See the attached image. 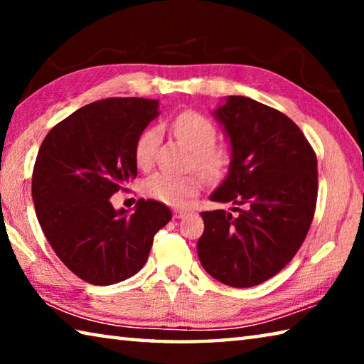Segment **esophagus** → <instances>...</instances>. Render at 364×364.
Wrapping results in <instances>:
<instances>
[{"label":"esophagus","instance_id":"obj_1","mask_svg":"<svg viewBox=\"0 0 364 364\" xmlns=\"http://www.w3.org/2000/svg\"><path fill=\"white\" fill-rule=\"evenodd\" d=\"M186 215V210H175V218H183Z\"/></svg>","mask_w":364,"mask_h":364}]
</instances>
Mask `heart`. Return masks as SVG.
I'll use <instances>...</instances> for the list:
<instances>
[{
	"instance_id": "obj_1",
	"label": "heart",
	"mask_w": 364,
	"mask_h": 364,
	"mask_svg": "<svg viewBox=\"0 0 364 364\" xmlns=\"http://www.w3.org/2000/svg\"><path fill=\"white\" fill-rule=\"evenodd\" d=\"M171 130L176 138L183 141L193 151L194 165L202 173L217 178L225 173L230 164V152L225 147L213 146L217 139V128L204 114L197 110H183L171 122ZM160 141L157 127H151L141 133L134 146V160L139 168H149ZM202 186L199 175H173L159 171L147 178L146 193L154 199L171 207H183L188 204Z\"/></svg>"
}]
</instances>
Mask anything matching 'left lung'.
Returning <instances> with one entry per match:
<instances>
[{"label": "left lung", "mask_w": 364, "mask_h": 364, "mask_svg": "<svg viewBox=\"0 0 364 364\" xmlns=\"http://www.w3.org/2000/svg\"><path fill=\"white\" fill-rule=\"evenodd\" d=\"M231 143L225 181L210 196L232 212H202L197 254L208 274L231 287L262 284L304 244L316 208V154L279 110L228 96L215 110Z\"/></svg>", "instance_id": "left-lung-1"}]
</instances>
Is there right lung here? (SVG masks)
I'll list each match as a JSON object with an SVG mask.
<instances>
[{
  "mask_svg": "<svg viewBox=\"0 0 364 364\" xmlns=\"http://www.w3.org/2000/svg\"><path fill=\"white\" fill-rule=\"evenodd\" d=\"M159 115V101L109 97L59 122L40 146L32 197L48 242L67 268L95 286L144 267L156 232L171 220L162 202L139 199L133 213L110 197L138 175L134 146Z\"/></svg>",
  "mask_w": 364,
  "mask_h": 364,
  "instance_id": "add662e5",
  "label": "right lung"
}]
</instances>
